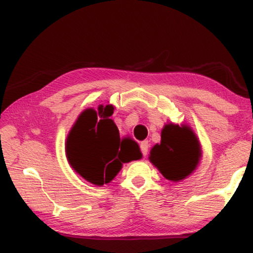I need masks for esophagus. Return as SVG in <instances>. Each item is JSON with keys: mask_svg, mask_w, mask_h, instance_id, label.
<instances>
[{"mask_svg": "<svg viewBox=\"0 0 253 253\" xmlns=\"http://www.w3.org/2000/svg\"><path fill=\"white\" fill-rule=\"evenodd\" d=\"M140 149H141V152H143V155L146 156L147 152H149V143H147L146 140L141 141V143H140Z\"/></svg>", "mask_w": 253, "mask_h": 253, "instance_id": "obj_1", "label": "esophagus"}]
</instances>
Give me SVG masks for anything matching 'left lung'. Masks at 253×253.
<instances>
[{
    "label": "left lung",
    "instance_id": "8db88e82",
    "mask_svg": "<svg viewBox=\"0 0 253 253\" xmlns=\"http://www.w3.org/2000/svg\"><path fill=\"white\" fill-rule=\"evenodd\" d=\"M201 157V144L191 127L170 123L162 129L161 143L151 149L149 159L165 178L179 182L196 170Z\"/></svg>",
    "mask_w": 253,
    "mask_h": 253
}]
</instances>
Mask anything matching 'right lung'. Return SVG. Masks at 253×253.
<instances>
[{
    "instance_id": "add662e5",
    "label": "right lung",
    "mask_w": 253,
    "mask_h": 253,
    "mask_svg": "<svg viewBox=\"0 0 253 253\" xmlns=\"http://www.w3.org/2000/svg\"><path fill=\"white\" fill-rule=\"evenodd\" d=\"M113 113V104H100L97 110L84 109L65 143L66 158L72 169L98 187L113 181L124 163L143 157L132 138H120L117 125L110 119Z\"/></svg>"
}]
</instances>
